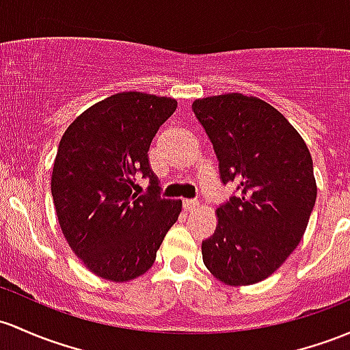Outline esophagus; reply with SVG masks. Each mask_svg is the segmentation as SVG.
<instances>
[{
    "mask_svg": "<svg viewBox=\"0 0 350 350\" xmlns=\"http://www.w3.org/2000/svg\"><path fill=\"white\" fill-rule=\"evenodd\" d=\"M183 206H185L187 212H195L198 208V202L197 200H185L183 202Z\"/></svg>",
    "mask_w": 350,
    "mask_h": 350,
    "instance_id": "obj_1",
    "label": "esophagus"
}]
</instances>
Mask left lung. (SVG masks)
I'll return each mask as SVG.
<instances>
[{"label":"left lung","instance_id":"left-lung-1","mask_svg":"<svg viewBox=\"0 0 350 350\" xmlns=\"http://www.w3.org/2000/svg\"><path fill=\"white\" fill-rule=\"evenodd\" d=\"M219 160L221 182L240 193L215 210V234L202 242L208 272L225 285L265 280L306 234L317 198L306 142L279 110L242 93L191 103Z\"/></svg>","mask_w":350,"mask_h":350}]
</instances>
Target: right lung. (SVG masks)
Returning <instances> with one entry per match:
<instances>
[{
  "label": "right lung",
  "mask_w": 350,
  "mask_h": 350,
  "mask_svg": "<svg viewBox=\"0 0 350 350\" xmlns=\"http://www.w3.org/2000/svg\"><path fill=\"white\" fill-rule=\"evenodd\" d=\"M176 100L122 92L98 101L63 133L51 195L70 249L90 272L129 282L153 265L157 250L182 212V200L159 197L148 150ZM148 178L138 196L134 180Z\"/></svg>",
  "instance_id": "obj_1"
}]
</instances>
